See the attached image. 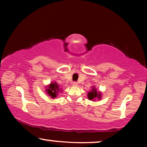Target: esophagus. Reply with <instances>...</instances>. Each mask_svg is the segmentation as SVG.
<instances>
[{
	"label": "esophagus",
	"mask_w": 147,
	"mask_h": 147,
	"mask_svg": "<svg viewBox=\"0 0 147 147\" xmlns=\"http://www.w3.org/2000/svg\"><path fill=\"white\" fill-rule=\"evenodd\" d=\"M78 82H73V84H72V85H73L74 86H78Z\"/></svg>",
	"instance_id": "1"
}]
</instances>
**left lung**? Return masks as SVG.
<instances>
[{
    "label": "left lung",
    "instance_id": "1",
    "mask_svg": "<svg viewBox=\"0 0 147 147\" xmlns=\"http://www.w3.org/2000/svg\"><path fill=\"white\" fill-rule=\"evenodd\" d=\"M88 98L90 100H92V101H94L96 99H100L101 98V93L98 92L96 88L93 87L91 91L88 92Z\"/></svg>",
    "mask_w": 147,
    "mask_h": 147
}]
</instances>
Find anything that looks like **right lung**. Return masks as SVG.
Here are the masks:
<instances>
[{
	"mask_svg": "<svg viewBox=\"0 0 147 147\" xmlns=\"http://www.w3.org/2000/svg\"><path fill=\"white\" fill-rule=\"evenodd\" d=\"M47 88V89L46 90L47 94H49V96H51L52 98H55L59 90V86L57 85V83L54 82V83L50 84V85Z\"/></svg>",
	"mask_w": 147,
	"mask_h": 147,
	"instance_id": "add662e5",
	"label": "right lung"
}]
</instances>
